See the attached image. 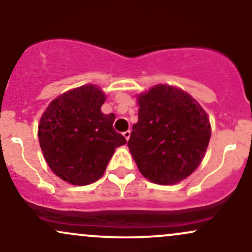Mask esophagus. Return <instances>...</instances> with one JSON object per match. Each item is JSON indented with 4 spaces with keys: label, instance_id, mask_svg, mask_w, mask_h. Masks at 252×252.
<instances>
[{
    "label": "esophagus",
    "instance_id": "obj_1",
    "mask_svg": "<svg viewBox=\"0 0 252 252\" xmlns=\"http://www.w3.org/2000/svg\"><path fill=\"white\" fill-rule=\"evenodd\" d=\"M123 136H124V137H126V140L128 141L129 137H130V130H126V131H124L123 132Z\"/></svg>",
    "mask_w": 252,
    "mask_h": 252
}]
</instances>
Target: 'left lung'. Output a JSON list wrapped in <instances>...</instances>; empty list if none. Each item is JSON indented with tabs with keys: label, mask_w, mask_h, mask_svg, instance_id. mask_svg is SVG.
Listing matches in <instances>:
<instances>
[{
	"label": "left lung",
	"mask_w": 252,
	"mask_h": 252,
	"mask_svg": "<svg viewBox=\"0 0 252 252\" xmlns=\"http://www.w3.org/2000/svg\"><path fill=\"white\" fill-rule=\"evenodd\" d=\"M138 121L128 147L144 178L173 185L194 172L211 137L209 117L180 89L156 85L138 96Z\"/></svg>",
	"instance_id": "obj_1"
}]
</instances>
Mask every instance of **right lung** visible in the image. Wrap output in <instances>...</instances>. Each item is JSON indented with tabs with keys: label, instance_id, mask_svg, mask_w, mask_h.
Returning a JSON list of instances; mask_svg holds the SVG:
<instances>
[{
	"label": "right lung",
	"instance_id": "add662e5",
	"mask_svg": "<svg viewBox=\"0 0 252 252\" xmlns=\"http://www.w3.org/2000/svg\"><path fill=\"white\" fill-rule=\"evenodd\" d=\"M105 94L94 85L65 92L50 104L39 126V142L56 175L84 186L102 178L126 137L114 129L115 115H104Z\"/></svg>",
	"mask_w": 252,
	"mask_h": 252
}]
</instances>
